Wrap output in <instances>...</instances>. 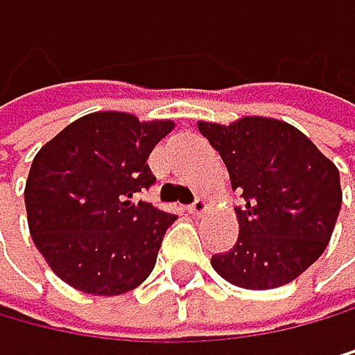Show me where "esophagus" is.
<instances>
[{
	"mask_svg": "<svg viewBox=\"0 0 355 355\" xmlns=\"http://www.w3.org/2000/svg\"><path fill=\"white\" fill-rule=\"evenodd\" d=\"M207 200H202V198H196V202H193V205L189 207V211L193 213V216H205L207 213Z\"/></svg>",
	"mask_w": 355,
	"mask_h": 355,
	"instance_id": "obj_1",
	"label": "esophagus"
}]
</instances>
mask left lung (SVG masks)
<instances>
[{
    "label": "left lung",
    "mask_w": 355,
    "mask_h": 355,
    "mask_svg": "<svg viewBox=\"0 0 355 355\" xmlns=\"http://www.w3.org/2000/svg\"><path fill=\"white\" fill-rule=\"evenodd\" d=\"M220 153L240 233L227 253L211 258L224 280L242 289H275L320 258L343 205L340 173L298 128L271 117H242L229 126L198 122Z\"/></svg>",
    "instance_id": "left-lung-1"
}]
</instances>
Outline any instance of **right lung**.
<instances>
[{
  "label": "right lung",
  "instance_id": "add662e5",
  "mask_svg": "<svg viewBox=\"0 0 355 355\" xmlns=\"http://www.w3.org/2000/svg\"><path fill=\"white\" fill-rule=\"evenodd\" d=\"M171 131V119L102 111L75 119L35 155L24 191L28 229L66 284L119 295L153 271L175 216L133 196L155 182L146 159Z\"/></svg>",
  "mask_w": 355,
  "mask_h": 355
}]
</instances>
